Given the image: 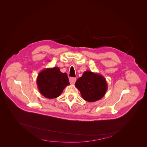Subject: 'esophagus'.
I'll list each match as a JSON object with an SVG mask.
<instances>
[{
	"label": "esophagus",
	"mask_w": 147,
	"mask_h": 147,
	"mask_svg": "<svg viewBox=\"0 0 147 147\" xmlns=\"http://www.w3.org/2000/svg\"><path fill=\"white\" fill-rule=\"evenodd\" d=\"M69 80L70 84H74L75 83V82H76V78H70L69 79Z\"/></svg>",
	"instance_id": "1"
}]
</instances>
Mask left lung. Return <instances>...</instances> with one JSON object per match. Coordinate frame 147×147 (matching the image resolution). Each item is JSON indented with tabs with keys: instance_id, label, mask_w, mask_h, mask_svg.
I'll list each match as a JSON object with an SVG mask.
<instances>
[{
	"instance_id": "left-lung-1",
	"label": "left lung",
	"mask_w": 147,
	"mask_h": 147,
	"mask_svg": "<svg viewBox=\"0 0 147 147\" xmlns=\"http://www.w3.org/2000/svg\"><path fill=\"white\" fill-rule=\"evenodd\" d=\"M75 85L80 90L83 99L90 102L101 99L107 90L105 78L101 74L89 71H85Z\"/></svg>"
}]
</instances>
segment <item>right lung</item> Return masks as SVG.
<instances>
[{
  "label": "right lung",
  "instance_id": "add662e5",
  "mask_svg": "<svg viewBox=\"0 0 147 147\" xmlns=\"http://www.w3.org/2000/svg\"><path fill=\"white\" fill-rule=\"evenodd\" d=\"M37 84L42 96L53 99L59 97L69 83L67 73L61 72L59 67H53L42 69L37 76Z\"/></svg>",
  "mask_w": 147,
  "mask_h": 147
}]
</instances>
